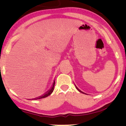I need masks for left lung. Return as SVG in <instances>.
<instances>
[{"label": "left lung", "mask_w": 126, "mask_h": 126, "mask_svg": "<svg viewBox=\"0 0 126 126\" xmlns=\"http://www.w3.org/2000/svg\"><path fill=\"white\" fill-rule=\"evenodd\" d=\"M75 86H76V85H75ZM76 89H77V90H78V91H79V92H81V93H82V94H85V93H83V92H82V91H81V90H79V89H78V87H77L76 86Z\"/></svg>", "instance_id": "8db88e82"}]
</instances>
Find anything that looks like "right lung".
<instances>
[{"label":"right lung","mask_w":126,"mask_h":126,"mask_svg":"<svg viewBox=\"0 0 126 126\" xmlns=\"http://www.w3.org/2000/svg\"><path fill=\"white\" fill-rule=\"evenodd\" d=\"M55 81H54V83H53V85L52 87L51 88V89L50 90H48V91L46 92V94H43V96H41L39 97H37V98H35L34 99H32V100H38V99H41V98H45L46 97H47L48 96H49L50 94H52V92L54 91V85H55Z\"/></svg>","instance_id":"1"}]
</instances>
